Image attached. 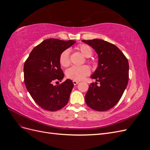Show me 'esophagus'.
Returning <instances> with one entry per match:
<instances>
[{
  "instance_id": "1",
  "label": "esophagus",
  "mask_w": 150,
  "mask_h": 150,
  "mask_svg": "<svg viewBox=\"0 0 150 150\" xmlns=\"http://www.w3.org/2000/svg\"><path fill=\"white\" fill-rule=\"evenodd\" d=\"M72 83H73V84H74V85H77L78 84L79 82L78 81H76V80H73L72 81Z\"/></svg>"
}]
</instances>
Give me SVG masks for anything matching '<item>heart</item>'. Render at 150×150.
I'll return each instance as SVG.
<instances>
[{"label": "heart", "mask_w": 150, "mask_h": 150, "mask_svg": "<svg viewBox=\"0 0 150 150\" xmlns=\"http://www.w3.org/2000/svg\"><path fill=\"white\" fill-rule=\"evenodd\" d=\"M76 49L82 53L83 55L86 57L92 56L93 50L90 46L86 44H79L76 46ZM89 62H91L89 59ZM59 63L61 66L66 67L70 64V52L69 49H65L59 56ZM90 73L89 67L83 65L81 66H72L66 71V76L69 79L76 81H79L84 79Z\"/></svg>", "instance_id": "heart-1"}]
</instances>
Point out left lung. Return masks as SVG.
Segmentation results:
<instances>
[{
    "mask_svg": "<svg viewBox=\"0 0 150 150\" xmlns=\"http://www.w3.org/2000/svg\"><path fill=\"white\" fill-rule=\"evenodd\" d=\"M97 52L98 67L91 78L99 82L92 83L85 96L87 105L93 110L104 111L114 107L120 100L128 85V59L115 45L101 39L83 40Z\"/></svg>",
    "mask_w": 150,
    "mask_h": 150,
    "instance_id": "left-lung-1",
    "label": "left lung"
}]
</instances>
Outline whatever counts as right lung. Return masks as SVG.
Returning a JSON list of instances; mask_svg holds the SVG:
<instances>
[{"label":"right lung","mask_w":150,"mask_h":150,"mask_svg":"<svg viewBox=\"0 0 150 150\" xmlns=\"http://www.w3.org/2000/svg\"><path fill=\"white\" fill-rule=\"evenodd\" d=\"M74 43L72 40L46 39L33 49L25 61V87L34 101L45 110H59L69 101L72 81L67 79L57 86L53 83L61 82L64 76L59 63L61 53Z\"/></svg>","instance_id":"obj_1"}]
</instances>
